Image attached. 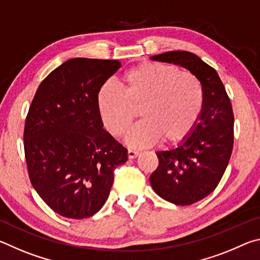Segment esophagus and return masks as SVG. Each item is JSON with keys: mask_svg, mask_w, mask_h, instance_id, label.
<instances>
[{"mask_svg": "<svg viewBox=\"0 0 260 260\" xmlns=\"http://www.w3.org/2000/svg\"><path fill=\"white\" fill-rule=\"evenodd\" d=\"M140 155L139 151H135V150H132V149H128V151H127V156H128L129 159H134Z\"/></svg>", "mask_w": 260, "mask_h": 260, "instance_id": "34e87169", "label": "esophagus"}]
</instances>
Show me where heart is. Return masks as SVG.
Wrapping results in <instances>:
<instances>
[{
    "label": "heart",
    "mask_w": 260,
    "mask_h": 260,
    "mask_svg": "<svg viewBox=\"0 0 260 260\" xmlns=\"http://www.w3.org/2000/svg\"><path fill=\"white\" fill-rule=\"evenodd\" d=\"M121 90L103 85L96 104L104 127L121 138L133 124L139 110L142 121L127 135L132 147L142 148L161 141L177 144L195 128L203 108V88L192 73L173 65L142 61L122 74Z\"/></svg>",
    "instance_id": "obj_1"
}]
</instances>
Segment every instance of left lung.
<instances>
[{"mask_svg":"<svg viewBox=\"0 0 260 260\" xmlns=\"http://www.w3.org/2000/svg\"><path fill=\"white\" fill-rule=\"evenodd\" d=\"M152 60L180 65L199 79L203 108L195 128L177 148L158 151L150 175L158 196L175 205H190L210 195L221 180L234 143V114L217 71L189 51H167Z\"/></svg>","mask_w":260,"mask_h":260,"instance_id":"left-lung-1","label":"left lung"}]
</instances>
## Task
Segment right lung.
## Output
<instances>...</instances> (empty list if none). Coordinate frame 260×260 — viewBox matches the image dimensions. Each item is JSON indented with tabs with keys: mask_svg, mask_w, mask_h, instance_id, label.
<instances>
[{
	"mask_svg": "<svg viewBox=\"0 0 260 260\" xmlns=\"http://www.w3.org/2000/svg\"><path fill=\"white\" fill-rule=\"evenodd\" d=\"M120 67L114 59H69L34 95L24 129L26 164L35 190L61 217L98 213L114 169L128 158L103 128L96 104L99 89Z\"/></svg>",
	"mask_w": 260,
	"mask_h": 260,
	"instance_id": "right-lung-1",
	"label": "right lung"
}]
</instances>
